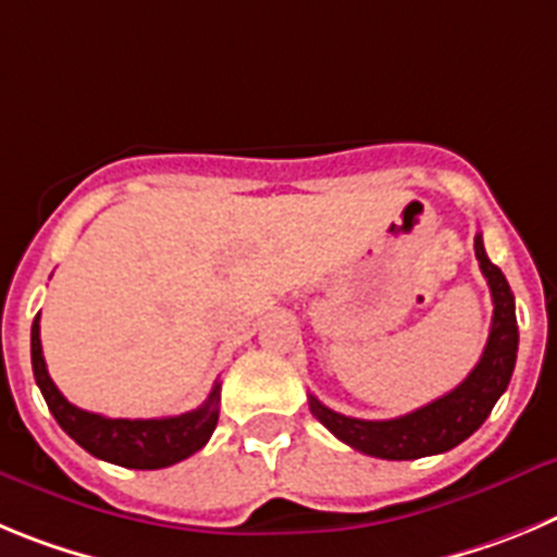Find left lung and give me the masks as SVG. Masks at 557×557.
<instances>
[{
	"mask_svg": "<svg viewBox=\"0 0 557 557\" xmlns=\"http://www.w3.org/2000/svg\"><path fill=\"white\" fill-rule=\"evenodd\" d=\"M474 255L480 260V272L488 280L494 319H491L483 355L469 377L424 408L397 416V419H383V422L335 413L310 394V410L335 438L372 458L413 460L458 447L460 441L469 438L488 419L491 408L503 397L513 374L519 327H516V305L508 280L488 260L480 233L474 235Z\"/></svg>",
	"mask_w": 557,
	"mask_h": 557,
	"instance_id": "obj_1",
	"label": "left lung"
}]
</instances>
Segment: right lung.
I'll list each match as a JSON object with an SVG mask.
<instances>
[{
    "label": "right lung",
    "mask_w": 557,
    "mask_h": 557,
    "mask_svg": "<svg viewBox=\"0 0 557 557\" xmlns=\"http://www.w3.org/2000/svg\"><path fill=\"white\" fill-rule=\"evenodd\" d=\"M41 313L35 315L29 333V355H33L35 383L41 388L49 410L58 424L77 441L85 453L108 463L127 466V469H163L199 453L208 444L219 422V391L213 385L210 397L197 410L166 419H108L69 403L52 383L47 372V360L41 349Z\"/></svg>",
    "instance_id": "add662e5"
}]
</instances>
